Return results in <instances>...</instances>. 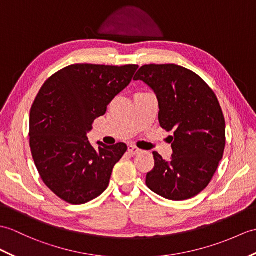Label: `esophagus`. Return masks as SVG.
I'll return each instance as SVG.
<instances>
[{
	"label": "esophagus",
	"instance_id": "1",
	"mask_svg": "<svg viewBox=\"0 0 256 256\" xmlns=\"http://www.w3.org/2000/svg\"><path fill=\"white\" fill-rule=\"evenodd\" d=\"M128 150L130 154H132V155H135V154H138L140 152V148L136 147L135 145H128Z\"/></svg>",
	"mask_w": 256,
	"mask_h": 256
}]
</instances>
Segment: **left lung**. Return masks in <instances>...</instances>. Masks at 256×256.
Segmentation results:
<instances>
[{"label": "left lung", "instance_id": "1", "mask_svg": "<svg viewBox=\"0 0 256 256\" xmlns=\"http://www.w3.org/2000/svg\"><path fill=\"white\" fill-rule=\"evenodd\" d=\"M138 80L156 94L160 126L174 132L171 159L152 152L146 186L168 200L194 198L210 183L224 152L226 122L216 94L198 74L176 64L142 65L134 76Z\"/></svg>", "mask_w": 256, "mask_h": 256}]
</instances>
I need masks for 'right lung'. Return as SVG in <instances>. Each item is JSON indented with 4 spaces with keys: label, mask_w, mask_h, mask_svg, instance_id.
Instances as JSON below:
<instances>
[{
    "label": "right lung",
    "mask_w": 256,
    "mask_h": 256,
    "mask_svg": "<svg viewBox=\"0 0 256 256\" xmlns=\"http://www.w3.org/2000/svg\"><path fill=\"white\" fill-rule=\"evenodd\" d=\"M138 65L72 64L50 76L29 116V145L44 183L66 203L80 205L102 194L124 142L90 145L87 132L126 88Z\"/></svg>",
    "instance_id": "add662e5"
}]
</instances>
